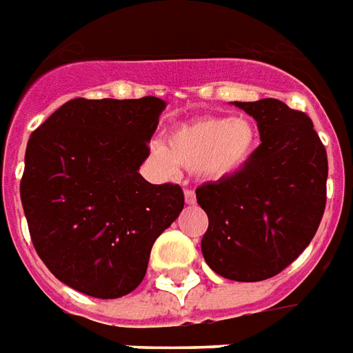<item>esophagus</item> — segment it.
Here are the masks:
<instances>
[{
	"instance_id": "1",
	"label": "esophagus",
	"mask_w": 353,
	"mask_h": 353,
	"mask_svg": "<svg viewBox=\"0 0 353 353\" xmlns=\"http://www.w3.org/2000/svg\"><path fill=\"white\" fill-rule=\"evenodd\" d=\"M184 201H186L188 205H194V203H196V194L192 190H184Z\"/></svg>"
}]
</instances>
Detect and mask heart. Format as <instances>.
Here are the masks:
<instances>
[{"label":"heart","instance_id":"b5f03b06","mask_svg":"<svg viewBox=\"0 0 353 353\" xmlns=\"http://www.w3.org/2000/svg\"><path fill=\"white\" fill-rule=\"evenodd\" d=\"M257 142L250 119L211 115L174 126L167 145L153 144L152 155L167 174L184 165L205 181H225L246 167Z\"/></svg>","mask_w":353,"mask_h":353}]
</instances>
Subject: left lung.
<instances>
[{
	"label": "left lung",
	"instance_id": "left-lung-1",
	"mask_svg": "<svg viewBox=\"0 0 353 353\" xmlns=\"http://www.w3.org/2000/svg\"><path fill=\"white\" fill-rule=\"evenodd\" d=\"M234 105L254 117L261 144L234 176L196 190L209 219L201 254L221 276L257 283L310 246L325 213L329 163L305 113L273 98Z\"/></svg>",
	"mask_w": 353,
	"mask_h": 353
}]
</instances>
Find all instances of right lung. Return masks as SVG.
<instances>
[{
	"label": "right lung",
	"instance_id": "1",
	"mask_svg": "<svg viewBox=\"0 0 353 353\" xmlns=\"http://www.w3.org/2000/svg\"><path fill=\"white\" fill-rule=\"evenodd\" d=\"M165 107L153 96L77 98L30 134L21 201L32 244L61 283L86 296L132 292L153 242L184 208L179 184L138 172Z\"/></svg>",
	"mask_w": 353,
	"mask_h": 353
}]
</instances>
